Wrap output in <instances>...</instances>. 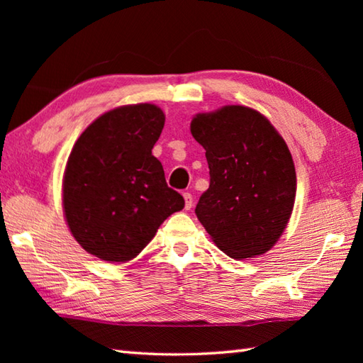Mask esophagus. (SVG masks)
Returning <instances> with one entry per match:
<instances>
[{"label":"esophagus","mask_w":363,"mask_h":363,"mask_svg":"<svg viewBox=\"0 0 363 363\" xmlns=\"http://www.w3.org/2000/svg\"><path fill=\"white\" fill-rule=\"evenodd\" d=\"M184 199H186V211H190L194 207V196L189 191H184Z\"/></svg>","instance_id":"esophagus-1"}]
</instances>
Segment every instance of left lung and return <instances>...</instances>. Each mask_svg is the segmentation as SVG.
Here are the masks:
<instances>
[{"instance_id":"obj_1","label":"left lung","mask_w":363,"mask_h":363,"mask_svg":"<svg viewBox=\"0 0 363 363\" xmlns=\"http://www.w3.org/2000/svg\"><path fill=\"white\" fill-rule=\"evenodd\" d=\"M211 184L196 217L218 248L242 260L267 252L284 233L295 204L296 173L284 138L264 115L225 106L191 120Z\"/></svg>"}]
</instances>
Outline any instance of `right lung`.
Returning a JSON list of instances; mask_svg holds the SVG:
<instances>
[{
    "label": "right lung",
    "instance_id": "add662e5",
    "mask_svg": "<svg viewBox=\"0 0 363 363\" xmlns=\"http://www.w3.org/2000/svg\"><path fill=\"white\" fill-rule=\"evenodd\" d=\"M165 115L154 104L106 112L76 140L64 177L65 218L87 252L107 262L134 259L184 198L169 189L152 156Z\"/></svg>",
    "mask_w": 363,
    "mask_h": 363
}]
</instances>
